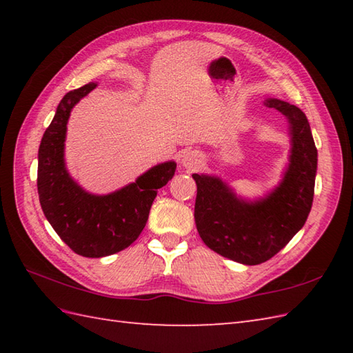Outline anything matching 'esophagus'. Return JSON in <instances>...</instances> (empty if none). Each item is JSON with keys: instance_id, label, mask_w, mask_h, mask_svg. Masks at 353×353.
<instances>
[{"instance_id": "obj_1", "label": "esophagus", "mask_w": 353, "mask_h": 353, "mask_svg": "<svg viewBox=\"0 0 353 353\" xmlns=\"http://www.w3.org/2000/svg\"><path fill=\"white\" fill-rule=\"evenodd\" d=\"M182 163L185 165L186 168H197V167H200V163H201V156L197 152H188V153L183 154Z\"/></svg>"}]
</instances>
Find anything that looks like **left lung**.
Returning a JSON list of instances; mask_svg holds the SVG:
<instances>
[{
	"label": "left lung",
	"instance_id": "1",
	"mask_svg": "<svg viewBox=\"0 0 353 353\" xmlns=\"http://www.w3.org/2000/svg\"><path fill=\"white\" fill-rule=\"evenodd\" d=\"M265 104L287 117L292 137L290 167L267 199L245 203L220 179L192 174L197 183L194 219L200 238L221 256L245 265L273 258L303 228L316 183L317 148L305 114L282 100L272 99Z\"/></svg>",
	"mask_w": 353,
	"mask_h": 353
}]
</instances>
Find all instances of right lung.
<instances>
[{
	"label": "right lung",
	"instance_id": "1",
	"mask_svg": "<svg viewBox=\"0 0 353 353\" xmlns=\"http://www.w3.org/2000/svg\"><path fill=\"white\" fill-rule=\"evenodd\" d=\"M88 83L66 94L45 130L37 154V194L47 220L70 249L85 258L124 250L145 228L157 190L176 171L174 162L156 165L137 182L109 196H92L65 170L63 142L70 112L95 88Z\"/></svg>",
	"mask_w": 353,
	"mask_h": 353
}]
</instances>
